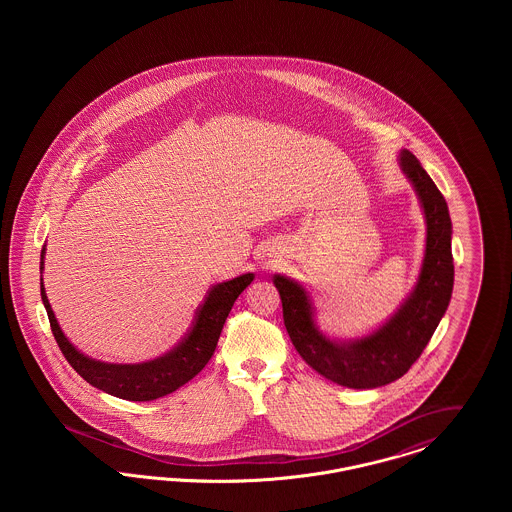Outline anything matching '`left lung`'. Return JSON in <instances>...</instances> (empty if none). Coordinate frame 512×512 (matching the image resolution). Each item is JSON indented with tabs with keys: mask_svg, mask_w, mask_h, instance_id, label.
Masks as SVG:
<instances>
[{
	"mask_svg": "<svg viewBox=\"0 0 512 512\" xmlns=\"http://www.w3.org/2000/svg\"><path fill=\"white\" fill-rule=\"evenodd\" d=\"M399 167L424 213L426 249L413 292L390 320L357 340L332 338L318 328L311 292L290 276H272L297 353L324 378L353 390H372L401 378L436 332L453 293V226L447 203L409 149L399 151Z\"/></svg>",
	"mask_w": 512,
	"mask_h": 512,
	"instance_id": "left-lung-1",
	"label": "left lung"
}]
</instances>
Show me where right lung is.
Masks as SVG:
<instances>
[{
  "label": "right lung",
  "mask_w": 512,
  "mask_h": 512,
  "mask_svg": "<svg viewBox=\"0 0 512 512\" xmlns=\"http://www.w3.org/2000/svg\"><path fill=\"white\" fill-rule=\"evenodd\" d=\"M44 259H46V247L42 249V255H40V272H44ZM253 278L255 274L247 272L228 282L215 284L207 293L205 301L199 305L192 328L180 343L174 345L169 353L153 361L136 363V365L105 363V361L92 359L84 355L80 349H76V345H73L61 330L55 313L49 305L44 278H40V292H42L44 307L48 311L51 332L57 340L59 349L88 384L126 401H153L163 395H169L180 386H184L186 382H190L195 374H199L203 366L209 363V359L217 349L222 326L226 322L234 301L253 282Z\"/></svg>",
  "instance_id": "1"
}]
</instances>
